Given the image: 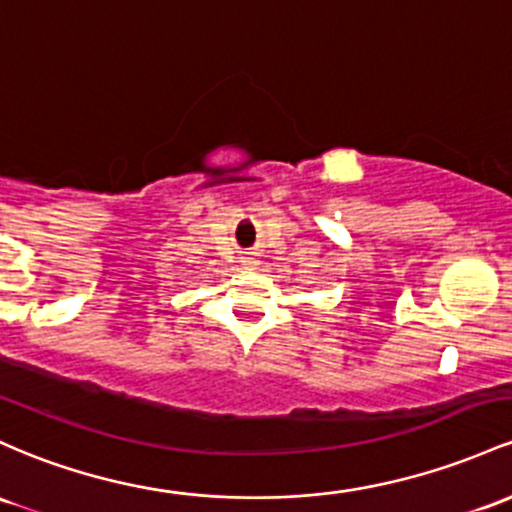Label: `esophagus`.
Returning a JSON list of instances; mask_svg holds the SVG:
<instances>
[{
    "mask_svg": "<svg viewBox=\"0 0 512 512\" xmlns=\"http://www.w3.org/2000/svg\"><path fill=\"white\" fill-rule=\"evenodd\" d=\"M243 262L247 267H255L257 265V257L255 255H247V257H243Z\"/></svg>",
    "mask_w": 512,
    "mask_h": 512,
    "instance_id": "1",
    "label": "esophagus"
}]
</instances>
